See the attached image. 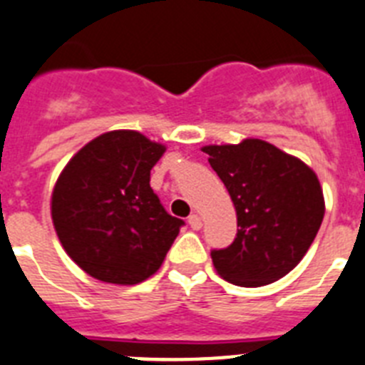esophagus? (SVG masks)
<instances>
[{
  "label": "esophagus",
  "mask_w": 365,
  "mask_h": 365,
  "mask_svg": "<svg viewBox=\"0 0 365 365\" xmlns=\"http://www.w3.org/2000/svg\"><path fill=\"white\" fill-rule=\"evenodd\" d=\"M188 224H190V227H192V230L200 231L201 225H203V222H201V218L197 215H190L188 216Z\"/></svg>",
  "instance_id": "esophagus-1"
}]
</instances>
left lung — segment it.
<instances>
[{"label":"left lung","mask_w":365,"mask_h":365,"mask_svg":"<svg viewBox=\"0 0 365 365\" xmlns=\"http://www.w3.org/2000/svg\"><path fill=\"white\" fill-rule=\"evenodd\" d=\"M203 150L230 192L239 227L231 246L210 252L216 272L240 287L284 278L302 261L323 222V188L315 171L254 138Z\"/></svg>","instance_id":"obj_1"}]
</instances>
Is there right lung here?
I'll use <instances>...</instances> for the list:
<instances>
[{
  "mask_svg": "<svg viewBox=\"0 0 365 365\" xmlns=\"http://www.w3.org/2000/svg\"><path fill=\"white\" fill-rule=\"evenodd\" d=\"M162 143L135 130L101 134L72 156L52 192V220L68 257L89 276L135 285L160 269L185 222L150 188Z\"/></svg>",
  "mask_w": 365,
  "mask_h": 365,
  "instance_id": "1",
  "label": "right lung"
}]
</instances>
